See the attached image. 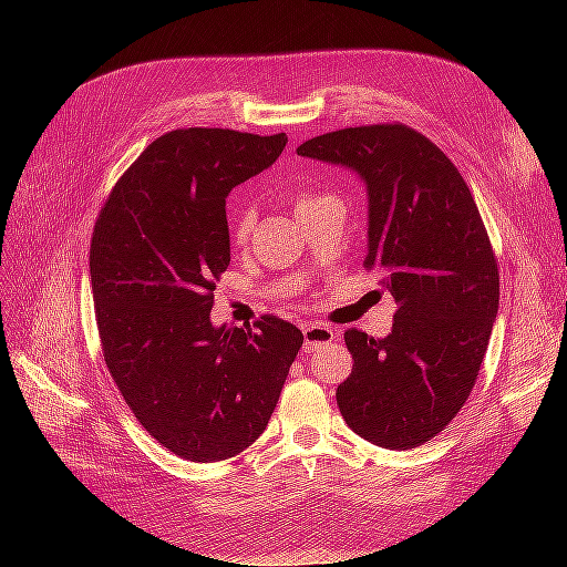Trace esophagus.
<instances>
[{"instance_id": "esophagus-1", "label": "esophagus", "mask_w": 567, "mask_h": 567, "mask_svg": "<svg viewBox=\"0 0 567 567\" xmlns=\"http://www.w3.org/2000/svg\"><path fill=\"white\" fill-rule=\"evenodd\" d=\"M302 336H305V352H315L321 346H329L331 340H336V329L326 323H305L302 326Z\"/></svg>"}]
</instances>
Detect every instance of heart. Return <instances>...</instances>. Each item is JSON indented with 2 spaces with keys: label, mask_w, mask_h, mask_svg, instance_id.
I'll use <instances>...</instances> for the list:
<instances>
[{
  "label": "heart",
  "mask_w": 567,
  "mask_h": 567,
  "mask_svg": "<svg viewBox=\"0 0 567 567\" xmlns=\"http://www.w3.org/2000/svg\"><path fill=\"white\" fill-rule=\"evenodd\" d=\"M326 198V194H317V192H298L290 203H293V210L298 213V217H302L307 210H312L315 205ZM231 244L236 246H244L248 241V236L252 231V213L248 208H238L231 215Z\"/></svg>",
  "instance_id": "obj_1"
}]
</instances>
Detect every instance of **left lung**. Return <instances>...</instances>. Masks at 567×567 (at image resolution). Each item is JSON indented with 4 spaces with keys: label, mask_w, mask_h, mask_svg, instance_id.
I'll list each match as a JSON object with an SVG mask.
<instances>
[{
    "label": "left lung",
    "mask_w": 567,
    "mask_h": 567,
    "mask_svg": "<svg viewBox=\"0 0 567 567\" xmlns=\"http://www.w3.org/2000/svg\"><path fill=\"white\" fill-rule=\"evenodd\" d=\"M298 156L352 167L369 192V252L398 312L375 340L346 331L352 373L336 390L352 431L385 450L433 440L466 404L499 310V267L456 165L402 123L326 132Z\"/></svg>",
    "instance_id": "1"
}]
</instances>
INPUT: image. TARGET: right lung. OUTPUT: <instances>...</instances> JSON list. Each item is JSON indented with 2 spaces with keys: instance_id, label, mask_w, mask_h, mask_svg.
Returning a JSON list of instances; mask_svg holds the SVG:
<instances>
[{
  "instance_id": "obj_1",
  "label": "right lung",
  "mask_w": 567,
  "mask_h": 567,
  "mask_svg": "<svg viewBox=\"0 0 567 567\" xmlns=\"http://www.w3.org/2000/svg\"><path fill=\"white\" fill-rule=\"evenodd\" d=\"M288 136L173 130L115 182L90 248L96 329L144 431L186 461H225L265 433L302 331L262 315L210 321L229 267L227 196L281 156Z\"/></svg>"
}]
</instances>
